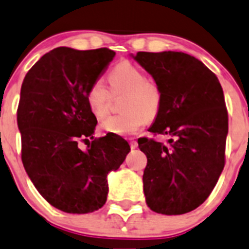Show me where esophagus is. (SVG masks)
Wrapping results in <instances>:
<instances>
[{"label": "esophagus", "mask_w": 249, "mask_h": 249, "mask_svg": "<svg viewBox=\"0 0 249 249\" xmlns=\"http://www.w3.org/2000/svg\"><path fill=\"white\" fill-rule=\"evenodd\" d=\"M130 147H131L132 149H135L137 147V141L136 140H130Z\"/></svg>", "instance_id": "34e87169"}]
</instances>
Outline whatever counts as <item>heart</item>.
Masks as SVG:
<instances>
[{
    "label": "heart",
    "mask_w": 249,
    "mask_h": 249,
    "mask_svg": "<svg viewBox=\"0 0 249 249\" xmlns=\"http://www.w3.org/2000/svg\"><path fill=\"white\" fill-rule=\"evenodd\" d=\"M113 92H126L123 101L125 113L114 115L101 124L105 131L120 136L134 135L158 114L161 105V93L153 81L137 66L123 60L108 74ZM89 108L96 118L103 119L109 113L110 93L102 80H96L86 91Z\"/></svg>",
    "instance_id": "heart-1"
}]
</instances>
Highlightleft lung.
I'll return each mask as SVG.
<instances>
[{"mask_svg": "<svg viewBox=\"0 0 249 249\" xmlns=\"http://www.w3.org/2000/svg\"><path fill=\"white\" fill-rule=\"evenodd\" d=\"M161 93L152 134L169 135V144L139 139L146 154L147 206L165 215L194 211L209 197L225 165L229 115L215 74L183 52H137Z\"/></svg>", "mask_w": 249, "mask_h": 249, "instance_id": "1", "label": "left lung"}]
</instances>
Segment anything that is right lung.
<instances>
[{
    "mask_svg": "<svg viewBox=\"0 0 249 249\" xmlns=\"http://www.w3.org/2000/svg\"><path fill=\"white\" fill-rule=\"evenodd\" d=\"M109 48L58 47L43 54L24 78L17 122L21 161L41 196L71 214L92 213L107 201L109 171L130 152L123 137L93 139L97 119L86 91L114 58ZM92 138L88 149L79 141Z\"/></svg>",
    "mask_w": 249,
    "mask_h": 249,
    "instance_id": "right-lung-1",
    "label": "right lung"
}]
</instances>
